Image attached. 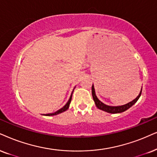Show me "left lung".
<instances>
[{
  "mask_svg": "<svg viewBox=\"0 0 157 157\" xmlns=\"http://www.w3.org/2000/svg\"><path fill=\"white\" fill-rule=\"evenodd\" d=\"M141 92H142V88H141V90H140L139 95L137 96V98H135L133 101H132L128 103V104L122 105V106H108V105L104 104V103H102L98 98H97L96 93H95L94 86H93V85H92V96H93V101H94V102H95V104H96V106H97V108L99 109H101V110L104 111V112H106L111 113V114H117V113H121V112H124V111L128 110L129 108H130L132 105H134L137 102V101L138 100V98H140V95H141Z\"/></svg>",
  "mask_w": 157,
  "mask_h": 157,
  "instance_id": "8db88e82",
  "label": "left lung"
}]
</instances>
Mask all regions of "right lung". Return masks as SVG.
<instances>
[{"mask_svg":"<svg viewBox=\"0 0 157 157\" xmlns=\"http://www.w3.org/2000/svg\"><path fill=\"white\" fill-rule=\"evenodd\" d=\"M73 91H74V90H73ZM73 91H72V93H73ZM72 94H71V96H70V98H69V101H67V104H65L64 106H63L62 108L58 110V111H56V112H54V113H51V114H45V116H53V115H57V114H61V113L64 112H65V111H67V109H68L69 106V104H70L71 101H72Z\"/></svg>","mask_w":157,"mask_h":157,"instance_id":"obj_1","label":"right lung"}]
</instances>
